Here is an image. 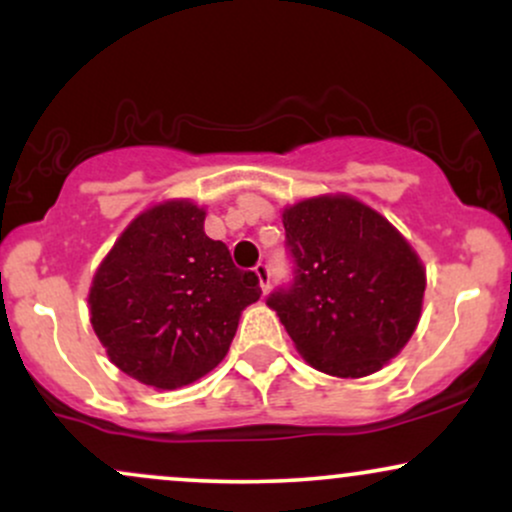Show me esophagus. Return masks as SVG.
I'll return each instance as SVG.
<instances>
[{
  "mask_svg": "<svg viewBox=\"0 0 512 512\" xmlns=\"http://www.w3.org/2000/svg\"><path fill=\"white\" fill-rule=\"evenodd\" d=\"M255 274H257V279H260V286H262V291L267 293L269 291V267L264 262H260L255 267Z\"/></svg>",
  "mask_w": 512,
  "mask_h": 512,
  "instance_id": "esophagus-1",
  "label": "esophagus"
}]
</instances>
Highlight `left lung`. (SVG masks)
Segmentation results:
<instances>
[{"mask_svg":"<svg viewBox=\"0 0 512 512\" xmlns=\"http://www.w3.org/2000/svg\"><path fill=\"white\" fill-rule=\"evenodd\" d=\"M293 284L267 305L315 370L363 378L407 346L426 269L385 216L349 195H320L281 214Z\"/></svg>","mask_w":512,"mask_h":512,"instance_id":"obj_1","label":"left lung"}]
</instances>
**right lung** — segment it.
Masks as SVG:
<instances>
[{
	"instance_id": "1",
	"label": "right lung",
	"mask_w": 512,
	"mask_h": 512,
	"mask_svg": "<svg viewBox=\"0 0 512 512\" xmlns=\"http://www.w3.org/2000/svg\"><path fill=\"white\" fill-rule=\"evenodd\" d=\"M190 199L144 209L93 274L91 325L122 373L156 390L190 385L216 368L260 279L204 233Z\"/></svg>"
}]
</instances>
